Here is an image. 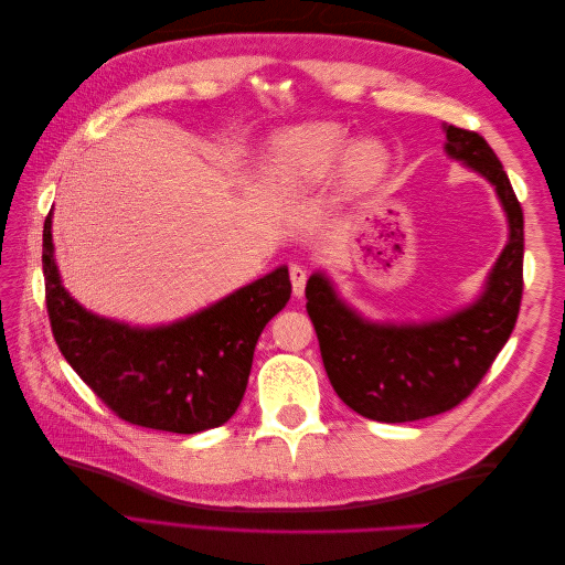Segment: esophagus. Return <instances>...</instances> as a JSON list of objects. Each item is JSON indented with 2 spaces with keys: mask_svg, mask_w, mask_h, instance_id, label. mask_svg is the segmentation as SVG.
I'll return each mask as SVG.
<instances>
[{
  "mask_svg": "<svg viewBox=\"0 0 565 565\" xmlns=\"http://www.w3.org/2000/svg\"><path fill=\"white\" fill-rule=\"evenodd\" d=\"M289 280H292V292L295 297H301L306 289V270L301 266H289Z\"/></svg>",
  "mask_w": 565,
  "mask_h": 565,
  "instance_id": "1",
  "label": "esophagus"
}]
</instances>
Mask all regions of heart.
I'll list each match as a JSON object with an SVG mask.
<instances>
[{
	"label": "heart",
	"mask_w": 565,
	"mask_h": 565,
	"mask_svg": "<svg viewBox=\"0 0 565 565\" xmlns=\"http://www.w3.org/2000/svg\"><path fill=\"white\" fill-rule=\"evenodd\" d=\"M347 134L337 125H311L280 134L270 148L273 181L285 188H303L330 174V169L344 156ZM388 164L382 143H355L344 162V177L351 185H370L380 181Z\"/></svg>",
	"instance_id": "obj_1"
}]
</instances>
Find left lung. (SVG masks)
I'll return each mask as SVG.
<instances>
[{
	"label": "left lung",
	"instance_id": "obj_1",
	"mask_svg": "<svg viewBox=\"0 0 565 565\" xmlns=\"http://www.w3.org/2000/svg\"><path fill=\"white\" fill-rule=\"evenodd\" d=\"M448 156L483 174L509 218V243L469 309L426 324H374L341 301L316 273L306 311L337 396L374 422H415L448 413L481 384L514 330L523 297V210L502 162L481 134L446 127Z\"/></svg>",
	"mask_w": 565,
	"mask_h": 565
}]
</instances>
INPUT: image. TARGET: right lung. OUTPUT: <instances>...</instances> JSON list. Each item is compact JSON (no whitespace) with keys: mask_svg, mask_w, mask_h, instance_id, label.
Returning a JSON list of instances; mask_svg holds the SVG:
<instances>
[{"mask_svg":"<svg viewBox=\"0 0 565 565\" xmlns=\"http://www.w3.org/2000/svg\"><path fill=\"white\" fill-rule=\"evenodd\" d=\"M42 241L51 332L65 361L119 419L198 434L235 415L256 341L292 295L285 266L191 318L141 330L98 318L67 295L54 262L51 212Z\"/></svg>","mask_w":565,"mask_h":565,"instance_id":"obj_1","label":"right lung"}]
</instances>
